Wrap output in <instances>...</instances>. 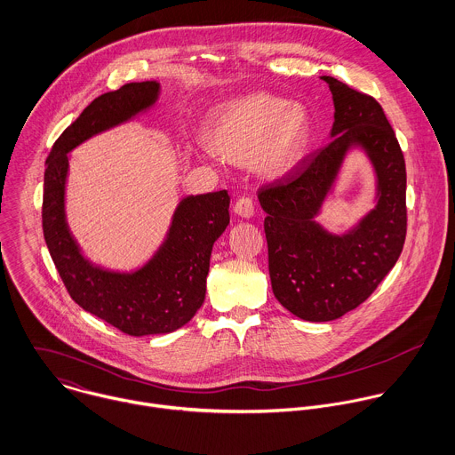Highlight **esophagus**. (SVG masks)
I'll return each mask as SVG.
<instances>
[{
	"label": "esophagus",
	"instance_id": "34e87169",
	"mask_svg": "<svg viewBox=\"0 0 455 455\" xmlns=\"http://www.w3.org/2000/svg\"><path fill=\"white\" fill-rule=\"evenodd\" d=\"M234 212L241 218H246L250 220L253 214H255V205H253V200L250 196H241L235 205H234Z\"/></svg>",
	"mask_w": 455,
	"mask_h": 455
}]
</instances>
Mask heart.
Wrapping results in <instances>:
<instances>
[{
    "instance_id": "heart-1",
    "label": "heart",
    "mask_w": 455,
    "mask_h": 455,
    "mask_svg": "<svg viewBox=\"0 0 455 455\" xmlns=\"http://www.w3.org/2000/svg\"><path fill=\"white\" fill-rule=\"evenodd\" d=\"M311 139L306 108L266 92H248L220 105L207 119V151L234 165H253L266 180L290 176L304 160Z\"/></svg>"
}]
</instances>
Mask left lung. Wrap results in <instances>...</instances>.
Instances as JSON below:
<instances>
[{
  "label": "left lung",
  "mask_w": 455,
  "mask_h": 455,
  "mask_svg": "<svg viewBox=\"0 0 455 455\" xmlns=\"http://www.w3.org/2000/svg\"><path fill=\"white\" fill-rule=\"evenodd\" d=\"M322 81L334 101L332 140L259 191L274 297L307 322L361 306L395 266L406 237L404 156L381 105L334 77ZM352 148H363L373 167L375 207L347 233L331 235L314 218Z\"/></svg>",
  "instance_id": "obj_1"
}]
</instances>
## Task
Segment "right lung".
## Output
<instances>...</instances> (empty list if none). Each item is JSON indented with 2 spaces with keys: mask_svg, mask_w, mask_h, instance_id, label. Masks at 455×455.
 <instances>
[{
  "mask_svg": "<svg viewBox=\"0 0 455 455\" xmlns=\"http://www.w3.org/2000/svg\"><path fill=\"white\" fill-rule=\"evenodd\" d=\"M160 90V83L144 81L94 98L52 146L44 176V237L70 297L130 336L169 334L195 316L205 299L212 244L230 223L227 189L188 195L178 204L155 255L128 273L92 264L74 239L65 212L68 153L148 112Z\"/></svg>",
  "mask_w": 455,
  "mask_h": 455,
  "instance_id": "add662e5",
  "label": "right lung"
}]
</instances>
